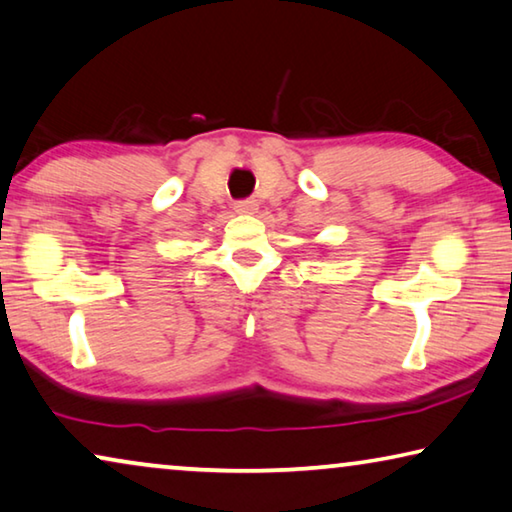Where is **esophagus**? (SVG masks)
Segmentation results:
<instances>
[{
    "label": "esophagus",
    "instance_id": "1",
    "mask_svg": "<svg viewBox=\"0 0 512 512\" xmlns=\"http://www.w3.org/2000/svg\"><path fill=\"white\" fill-rule=\"evenodd\" d=\"M234 212L237 214H255L257 212V202L255 200H241L234 205Z\"/></svg>",
    "mask_w": 512,
    "mask_h": 512
}]
</instances>
